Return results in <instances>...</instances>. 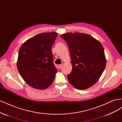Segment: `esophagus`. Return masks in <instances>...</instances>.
Returning <instances> with one entry per match:
<instances>
[{"mask_svg": "<svg viewBox=\"0 0 122 122\" xmlns=\"http://www.w3.org/2000/svg\"><path fill=\"white\" fill-rule=\"evenodd\" d=\"M58 67V68H59V69H61V68H62V64L59 65Z\"/></svg>", "mask_w": 122, "mask_h": 122, "instance_id": "obj_1", "label": "esophagus"}]
</instances>
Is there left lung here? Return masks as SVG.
Here are the masks:
<instances>
[{
  "mask_svg": "<svg viewBox=\"0 0 122 122\" xmlns=\"http://www.w3.org/2000/svg\"><path fill=\"white\" fill-rule=\"evenodd\" d=\"M71 55L72 70L67 78L77 89L89 88L99 80L106 66L103 47L93 36L81 33H66L61 36Z\"/></svg>",
  "mask_w": 122,
  "mask_h": 122,
  "instance_id": "8db88e82",
  "label": "left lung"
}]
</instances>
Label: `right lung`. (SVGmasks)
<instances>
[{
	"label": "right lung",
	"instance_id": "obj_1",
	"mask_svg": "<svg viewBox=\"0 0 122 122\" xmlns=\"http://www.w3.org/2000/svg\"><path fill=\"white\" fill-rule=\"evenodd\" d=\"M57 33L45 32L29 39L20 47L17 69L23 80L36 89L44 90L53 82L57 69L52 46Z\"/></svg>",
	"mask_w": 122,
	"mask_h": 122
}]
</instances>
